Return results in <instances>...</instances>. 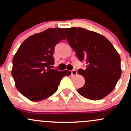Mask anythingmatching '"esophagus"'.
Segmentation results:
<instances>
[{
	"label": "esophagus",
	"mask_w": 131,
	"mask_h": 131,
	"mask_svg": "<svg viewBox=\"0 0 131 131\" xmlns=\"http://www.w3.org/2000/svg\"><path fill=\"white\" fill-rule=\"evenodd\" d=\"M71 74L73 76H75V75L77 74V71L76 70H73L71 71Z\"/></svg>",
	"instance_id": "esophagus-1"
}]
</instances>
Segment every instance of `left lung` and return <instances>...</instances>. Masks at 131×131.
<instances>
[{
    "label": "left lung",
    "instance_id": "8db88e82",
    "mask_svg": "<svg viewBox=\"0 0 131 131\" xmlns=\"http://www.w3.org/2000/svg\"><path fill=\"white\" fill-rule=\"evenodd\" d=\"M63 29L78 59L86 63L85 70H78L85 81L78 93L92 100L103 99L112 92L121 77L119 55L112 43L99 33L75 27Z\"/></svg>",
    "mask_w": 131,
    "mask_h": 131
}]
</instances>
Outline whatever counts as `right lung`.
<instances>
[{"label": "right lung", "mask_w": 131, "mask_h": 131, "mask_svg": "<svg viewBox=\"0 0 131 131\" xmlns=\"http://www.w3.org/2000/svg\"><path fill=\"white\" fill-rule=\"evenodd\" d=\"M65 34L61 28H49L27 38L13 58L12 74L16 88L33 102L42 100L56 92L62 78L70 71L51 69L55 47Z\"/></svg>", "instance_id": "right-lung-1"}]
</instances>
